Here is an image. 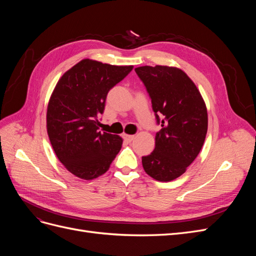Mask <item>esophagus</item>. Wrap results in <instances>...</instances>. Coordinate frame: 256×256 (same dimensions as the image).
Masks as SVG:
<instances>
[{"instance_id":"esophagus-1","label":"esophagus","mask_w":256,"mask_h":256,"mask_svg":"<svg viewBox=\"0 0 256 256\" xmlns=\"http://www.w3.org/2000/svg\"><path fill=\"white\" fill-rule=\"evenodd\" d=\"M136 136H131V134H124V138H125L126 141H128V142H131L134 140Z\"/></svg>"}]
</instances>
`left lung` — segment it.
<instances>
[{
	"label": "left lung",
	"instance_id": "1",
	"mask_svg": "<svg viewBox=\"0 0 256 256\" xmlns=\"http://www.w3.org/2000/svg\"><path fill=\"white\" fill-rule=\"evenodd\" d=\"M152 99L157 122L154 152L142 157L144 171L158 182H171L182 175L204 144L208 116L196 85L182 69L142 66L134 69ZM164 115L160 120L158 114Z\"/></svg>",
	"mask_w": 256,
	"mask_h": 256
}]
</instances>
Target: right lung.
<instances>
[{
  "instance_id": "obj_1",
  "label": "right lung",
  "mask_w": 256,
  "mask_h": 256,
  "mask_svg": "<svg viewBox=\"0 0 256 256\" xmlns=\"http://www.w3.org/2000/svg\"><path fill=\"white\" fill-rule=\"evenodd\" d=\"M85 58L56 83L47 109V131L53 150L69 172L90 180L104 174L122 148L118 134H102L98 118L108 92L132 70Z\"/></svg>"
}]
</instances>
